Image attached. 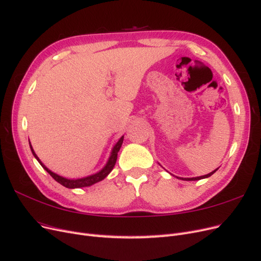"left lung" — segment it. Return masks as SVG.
Here are the masks:
<instances>
[{
    "instance_id": "obj_1",
    "label": "left lung",
    "mask_w": 261,
    "mask_h": 261,
    "mask_svg": "<svg viewBox=\"0 0 261 261\" xmlns=\"http://www.w3.org/2000/svg\"><path fill=\"white\" fill-rule=\"evenodd\" d=\"M218 170V169H217ZM217 170H215L213 172H211V173H209V174H207V175H203V176H199V177H192V178H180V179H185V180H198V179H201V178H206V177H209V176H211L213 173H215Z\"/></svg>"
}]
</instances>
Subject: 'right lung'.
Wrapping results in <instances>:
<instances>
[{"instance_id":"right-lung-1","label":"right lung","mask_w":261,"mask_h":261,"mask_svg":"<svg viewBox=\"0 0 261 261\" xmlns=\"http://www.w3.org/2000/svg\"><path fill=\"white\" fill-rule=\"evenodd\" d=\"M123 139H124V136H122L120 138V140L117 141V144L114 146L113 150H112V153H111V156H110V159L107 163L106 167L102 169L100 172H98L97 174H93V175H90V176H87L85 178H78V179H67V178H64L62 176H59L58 174H55V173L51 172L48 168H45V165L42 164V162L39 160V158L37 156V154L35 153V151L33 150V147H31L30 145V148H31V151H33V154L35 155L36 159L39 161V163L41 164V167L49 173V174L58 181V183H60L61 185L65 186L67 188H80V187H87V186H90L94 183H98V181L102 180L105 177H107L109 175V173L111 172L114 168L115 165V162H116V159H117V152L120 151L121 149V146L123 144Z\"/></svg>"}]
</instances>
